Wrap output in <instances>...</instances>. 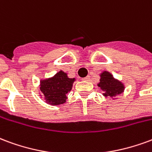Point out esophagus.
<instances>
[{
	"label": "esophagus",
	"instance_id": "1",
	"mask_svg": "<svg viewBox=\"0 0 152 152\" xmlns=\"http://www.w3.org/2000/svg\"><path fill=\"white\" fill-rule=\"evenodd\" d=\"M89 79H90V76H86V77L82 78V80H84V81H88V80H89Z\"/></svg>",
	"mask_w": 152,
	"mask_h": 152
}]
</instances>
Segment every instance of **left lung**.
<instances>
[{"label":"left lung","mask_w":152,"mask_h":152,"mask_svg":"<svg viewBox=\"0 0 152 152\" xmlns=\"http://www.w3.org/2000/svg\"><path fill=\"white\" fill-rule=\"evenodd\" d=\"M97 85L103 90V95L106 97H113L124 91V85L122 82L114 79L112 74L108 72H103L101 74V79Z\"/></svg>","instance_id":"1"}]
</instances>
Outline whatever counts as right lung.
Returning <instances> with one entry per match:
<instances>
[{"label":"right lung","mask_w":152,"mask_h":152,"mask_svg":"<svg viewBox=\"0 0 152 152\" xmlns=\"http://www.w3.org/2000/svg\"><path fill=\"white\" fill-rule=\"evenodd\" d=\"M75 78H68L67 73L59 71L51 78L40 81V90L45 96L47 103L52 105L64 104L67 94L72 88Z\"/></svg>","instance_id":"add662e5"}]
</instances>
